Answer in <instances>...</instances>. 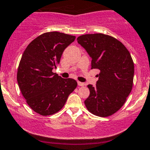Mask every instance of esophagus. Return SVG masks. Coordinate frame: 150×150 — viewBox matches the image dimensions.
<instances>
[{
    "label": "esophagus",
    "mask_w": 150,
    "mask_h": 150,
    "mask_svg": "<svg viewBox=\"0 0 150 150\" xmlns=\"http://www.w3.org/2000/svg\"><path fill=\"white\" fill-rule=\"evenodd\" d=\"M78 86H83L85 84H84V83H81V82L78 81Z\"/></svg>",
    "instance_id": "34e87169"
}]
</instances>
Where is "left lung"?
Segmentation results:
<instances>
[{"instance_id":"8db88e82","label":"left lung","mask_w":150,"mask_h":150,"mask_svg":"<svg viewBox=\"0 0 150 150\" xmlns=\"http://www.w3.org/2000/svg\"><path fill=\"white\" fill-rule=\"evenodd\" d=\"M77 40L92 59L91 68L100 71L95 87L88 86L86 108L96 116H111L120 109L132 91L134 66L130 53L121 42L103 34H85Z\"/></svg>"}]
</instances>
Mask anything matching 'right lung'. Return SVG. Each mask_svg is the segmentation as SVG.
I'll use <instances>...</instances> for the list:
<instances>
[{
  "instance_id": "1",
  "label": "right lung",
  "mask_w": 150,
  "mask_h": 150,
  "mask_svg": "<svg viewBox=\"0 0 150 150\" xmlns=\"http://www.w3.org/2000/svg\"><path fill=\"white\" fill-rule=\"evenodd\" d=\"M75 37L53 31L36 38L22 55L17 81L26 103L42 116L58 112L77 87L76 80L61 78L52 72L64 50Z\"/></svg>"
}]
</instances>
